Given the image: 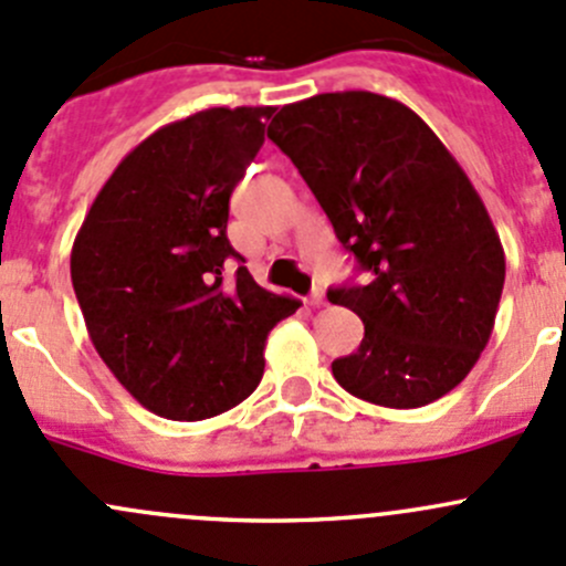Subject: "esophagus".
I'll use <instances>...</instances> for the list:
<instances>
[{"mask_svg":"<svg viewBox=\"0 0 566 566\" xmlns=\"http://www.w3.org/2000/svg\"><path fill=\"white\" fill-rule=\"evenodd\" d=\"M310 304H312V306H323V304H325V293H323V287H315V290H312Z\"/></svg>","mask_w":566,"mask_h":566,"instance_id":"esophagus-1","label":"esophagus"}]
</instances>
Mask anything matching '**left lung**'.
Listing matches in <instances>:
<instances>
[{
    "instance_id": "8db88e82",
    "label": "left lung",
    "mask_w": 566,
    "mask_h": 566,
    "mask_svg": "<svg viewBox=\"0 0 566 566\" xmlns=\"http://www.w3.org/2000/svg\"><path fill=\"white\" fill-rule=\"evenodd\" d=\"M268 136L369 273L328 290L364 323L358 350L331 364L336 384L384 408L441 399L479 361L504 290L476 188L413 108L364 90L282 106Z\"/></svg>"
}]
</instances>
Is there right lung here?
<instances>
[{"mask_svg": "<svg viewBox=\"0 0 566 566\" xmlns=\"http://www.w3.org/2000/svg\"><path fill=\"white\" fill-rule=\"evenodd\" d=\"M273 106H216L136 145L95 197L71 279L95 350L153 413L199 421L262 380L265 339L301 301L238 265L224 282L230 197L265 142Z\"/></svg>", "mask_w": 566, "mask_h": 566, "instance_id": "add662e5", "label": "right lung"}]
</instances>
